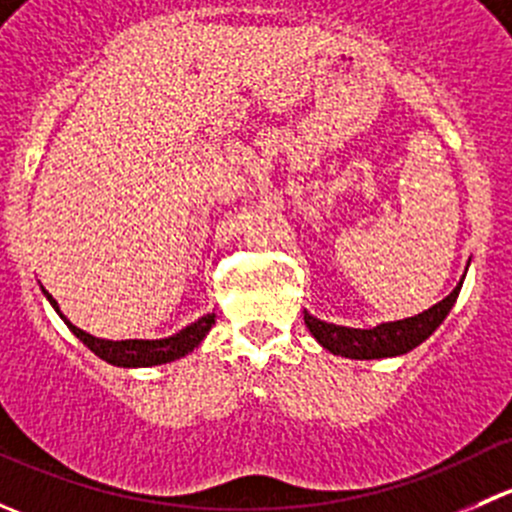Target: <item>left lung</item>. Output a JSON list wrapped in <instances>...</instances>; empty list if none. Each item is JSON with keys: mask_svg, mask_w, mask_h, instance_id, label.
<instances>
[{"mask_svg": "<svg viewBox=\"0 0 512 512\" xmlns=\"http://www.w3.org/2000/svg\"><path fill=\"white\" fill-rule=\"evenodd\" d=\"M461 287L463 280L458 282V287L446 299H441V302L433 304L426 312L416 314V317L379 324L374 329L337 327V324L319 322V319H314L307 312H304V324L312 332V337L332 354L349 356V359H384V356L406 354L421 342H426L441 327V322L448 317L453 304H456Z\"/></svg>", "mask_w": 512, "mask_h": 512, "instance_id": "1", "label": "left lung"}]
</instances>
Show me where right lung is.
<instances>
[{"instance_id":"1","label":"right lung","mask_w":512,"mask_h":512,"mask_svg":"<svg viewBox=\"0 0 512 512\" xmlns=\"http://www.w3.org/2000/svg\"><path fill=\"white\" fill-rule=\"evenodd\" d=\"M44 294H46V299L51 302V307L59 312V304H56V299L51 297L46 289H44ZM59 317L64 319L66 327H69L71 332H74L76 337H79L81 342L91 349V352H94L96 356H101V359L108 361V364H116V366H156V364H168V361L180 359V356L193 352V349L203 342L205 334L210 332V327L215 324V312H213V314H205V317H200L198 322L190 324V327H185V329H180L178 334H173V337H168V339H153V342H148V339L108 342V339H96V337H91V334H86L84 329L74 327V324H71L61 312H59Z\"/></svg>"}]
</instances>
